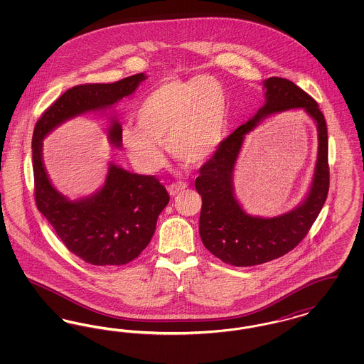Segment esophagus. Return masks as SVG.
<instances>
[{
  "label": "esophagus",
  "instance_id": "obj_1",
  "mask_svg": "<svg viewBox=\"0 0 364 364\" xmlns=\"http://www.w3.org/2000/svg\"><path fill=\"white\" fill-rule=\"evenodd\" d=\"M186 188H187V184H184V183H174V184L168 187V192H169L171 196H176L180 192L186 190Z\"/></svg>",
  "mask_w": 364,
  "mask_h": 364
}]
</instances>
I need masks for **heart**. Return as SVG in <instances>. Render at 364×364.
Listing matches in <instances>:
<instances>
[{"label":"heart","instance_id":"obj_1","mask_svg":"<svg viewBox=\"0 0 364 364\" xmlns=\"http://www.w3.org/2000/svg\"><path fill=\"white\" fill-rule=\"evenodd\" d=\"M136 122L122 127V144L138 169L153 173L164 165L162 143L174 159L200 165L225 136V90L208 76L166 79L139 105Z\"/></svg>","mask_w":364,"mask_h":364}]
</instances>
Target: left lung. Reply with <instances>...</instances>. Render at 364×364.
Listing matches in <instances>:
<instances>
[{
  "instance_id": "1",
  "label": "left lung",
  "mask_w": 364,
  "mask_h": 364,
  "mask_svg": "<svg viewBox=\"0 0 364 364\" xmlns=\"http://www.w3.org/2000/svg\"><path fill=\"white\" fill-rule=\"evenodd\" d=\"M264 104L200 168L195 188L202 195L200 239L208 251L228 264L245 267L285 255L304 239L329 191L328 128L318 104L291 80L270 77L262 82ZM300 108L314 122L318 134V156L312 184L294 209L274 218L248 215L237 200L234 169L246 135L272 114Z\"/></svg>"
}]
</instances>
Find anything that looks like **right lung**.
I'll return each instance as SVG.
<instances>
[{"instance_id":"1","label":"right lung","mask_w":364,"mask_h":364,"mask_svg":"<svg viewBox=\"0 0 364 364\" xmlns=\"http://www.w3.org/2000/svg\"><path fill=\"white\" fill-rule=\"evenodd\" d=\"M144 73L114 83L72 87L42 114L33 136L35 200L65 247L94 266H120L139 257L156 232L169 195L154 176L131 173L109 162L104 184L88 196L70 199L53 186L43 162V139L61 124L87 113L107 114V140L122 149V124L113 106L132 95Z\"/></svg>"}]
</instances>
